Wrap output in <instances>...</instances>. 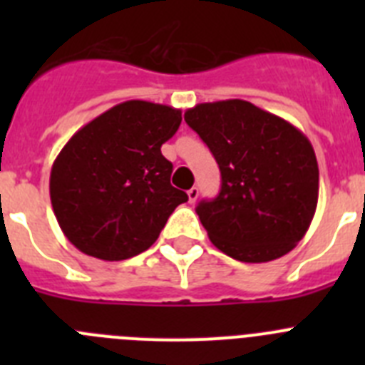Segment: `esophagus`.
Segmentation results:
<instances>
[{
    "instance_id": "1",
    "label": "esophagus",
    "mask_w": 365,
    "mask_h": 365,
    "mask_svg": "<svg viewBox=\"0 0 365 365\" xmlns=\"http://www.w3.org/2000/svg\"><path fill=\"white\" fill-rule=\"evenodd\" d=\"M197 197H199V188H195V186H193V188L188 190V201L195 202L197 201Z\"/></svg>"
}]
</instances>
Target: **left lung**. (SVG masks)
<instances>
[{
  "label": "left lung",
  "instance_id": "left-lung-1",
  "mask_svg": "<svg viewBox=\"0 0 365 365\" xmlns=\"http://www.w3.org/2000/svg\"><path fill=\"white\" fill-rule=\"evenodd\" d=\"M185 120L221 170L219 195L195 208L212 243L245 263L291 252L318 205L320 173L309 138L240 98L197 104Z\"/></svg>",
  "mask_w": 365,
  "mask_h": 365
}]
</instances>
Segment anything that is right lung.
Segmentation results:
<instances>
[{
    "label": "right lung",
    "mask_w": 365,
    "mask_h": 365,
    "mask_svg": "<svg viewBox=\"0 0 365 365\" xmlns=\"http://www.w3.org/2000/svg\"><path fill=\"white\" fill-rule=\"evenodd\" d=\"M180 109L128 100L78 130L51 170V205L67 240L87 256L122 261L157 241L180 202L173 164L160 146L179 130Z\"/></svg>",
    "instance_id": "add662e5"
}]
</instances>
